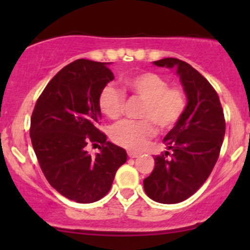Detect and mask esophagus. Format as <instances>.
Here are the masks:
<instances>
[{"label":"esophagus","instance_id":"obj_1","mask_svg":"<svg viewBox=\"0 0 250 250\" xmlns=\"http://www.w3.org/2000/svg\"><path fill=\"white\" fill-rule=\"evenodd\" d=\"M128 156L131 157V159H134V157L140 156V153H136V151H128Z\"/></svg>","mask_w":250,"mask_h":250}]
</instances>
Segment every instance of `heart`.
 I'll use <instances>...</instances> for the list:
<instances>
[{"mask_svg": "<svg viewBox=\"0 0 250 250\" xmlns=\"http://www.w3.org/2000/svg\"><path fill=\"white\" fill-rule=\"evenodd\" d=\"M123 82L128 90L145 101L140 114L145 120L117 123L111 130V139L129 150H141L156 134L154 123L162 130L177 125L187 108V96L182 88L169 87L167 80L154 71H140ZM125 102V94L113 84L104 85L97 100L100 110L111 120L122 115Z\"/></svg>", "mask_w": 250, "mask_h": 250, "instance_id": "b5f03b06", "label": "heart"}]
</instances>
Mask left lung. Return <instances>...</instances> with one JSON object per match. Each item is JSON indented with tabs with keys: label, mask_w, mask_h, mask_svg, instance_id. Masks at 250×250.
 <instances>
[{
	"label": "left lung",
	"mask_w": 250,
	"mask_h": 250,
	"mask_svg": "<svg viewBox=\"0 0 250 250\" xmlns=\"http://www.w3.org/2000/svg\"><path fill=\"white\" fill-rule=\"evenodd\" d=\"M153 63L176 70L188 101L183 116L163 139L171 154L155 156L154 170L143 180L151 200L173 205L196 193L209 177L219 159L226 121L217 93L190 64L173 57Z\"/></svg>",
	"instance_id": "left-lung-1"
}]
</instances>
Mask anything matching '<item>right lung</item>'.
Here are the masks:
<instances>
[{"mask_svg": "<svg viewBox=\"0 0 250 250\" xmlns=\"http://www.w3.org/2000/svg\"><path fill=\"white\" fill-rule=\"evenodd\" d=\"M110 62L76 60L56 74L37 100L30 139L45 179L60 194L79 203L101 200L127 161L125 150L97 128L100 91L114 75ZM88 143H100L95 157Z\"/></svg>", "mask_w": 250, "mask_h": 250, "instance_id": "add662e5", "label": "right lung"}]
</instances>
